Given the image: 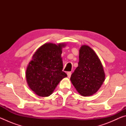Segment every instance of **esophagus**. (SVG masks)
Returning a JSON list of instances; mask_svg holds the SVG:
<instances>
[{"instance_id": "1", "label": "esophagus", "mask_w": 126, "mask_h": 126, "mask_svg": "<svg viewBox=\"0 0 126 126\" xmlns=\"http://www.w3.org/2000/svg\"><path fill=\"white\" fill-rule=\"evenodd\" d=\"M71 74H72V73L71 72H68V73H67V76H68V78H70L71 77Z\"/></svg>"}]
</instances>
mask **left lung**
I'll return each mask as SVG.
<instances>
[{
    "label": "left lung",
    "mask_w": 126,
    "mask_h": 126,
    "mask_svg": "<svg viewBox=\"0 0 126 126\" xmlns=\"http://www.w3.org/2000/svg\"><path fill=\"white\" fill-rule=\"evenodd\" d=\"M104 80L105 73L99 57L90 47L82 45L78 66L71 77L72 84L81 95L90 96L99 90Z\"/></svg>",
    "instance_id": "left-lung-1"
}]
</instances>
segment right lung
<instances>
[{
    "label": "right lung",
    "instance_id": "add662e5",
    "mask_svg": "<svg viewBox=\"0 0 126 126\" xmlns=\"http://www.w3.org/2000/svg\"><path fill=\"white\" fill-rule=\"evenodd\" d=\"M66 44L47 43L36 50L27 65L25 77L32 91L40 97L52 94L57 85L67 74L62 71L61 57Z\"/></svg>",
    "mask_w": 126,
    "mask_h": 126
}]
</instances>
